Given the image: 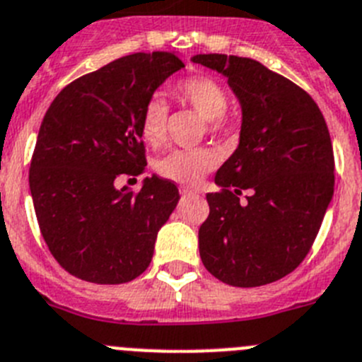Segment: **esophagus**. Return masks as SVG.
Listing matches in <instances>:
<instances>
[{
	"mask_svg": "<svg viewBox=\"0 0 362 362\" xmlns=\"http://www.w3.org/2000/svg\"><path fill=\"white\" fill-rule=\"evenodd\" d=\"M181 194H183V195H199V190H197V188L181 187Z\"/></svg>",
	"mask_w": 362,
	"mask_h": 362,
	"instance_id": "obj_1",
	"label": "esophagus"
}]
</instances>
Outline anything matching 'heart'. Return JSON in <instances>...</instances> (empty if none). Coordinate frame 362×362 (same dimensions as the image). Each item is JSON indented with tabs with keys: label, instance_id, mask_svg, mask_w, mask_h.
I'll list each match as a JSON object with an SVG mask.
<instances>
[{
	"label": "heart",
	"instance_id": "1",
	"mask_svg": "<svg viewBox=\"0 0 362 362\" xmlns=\"http://www.w3.org/2000/svg\"><path fill=\"white\" fill-rule=\"evenodd\" d=\"M185 104L206 118L211 132H221L233 124V116L228 112V93L221 82L206 75L185 78L174 88ZM168 107L163 98L152 97L144 105L140 115V134L148 145L159 147L167 138ZM217 165V156L208 148H183L172 151L156 165L159 175L181 185L199 183Z\"/></svg>",
	"mask_w": 362,
	"mask_h": 362
}]
</instances>
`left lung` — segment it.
<instances>
[{
  "mask_svg": "<svg viewBox=\"0 0 362 362\" xmlns=\"http://www.w3.org/2000/svg\"><path fill=\"white\" fill-rule=\"evenodd\" d=\"M192 61L222 73L242 107L238 147L215 175L221 192L206 194L201 260L233 287L271 284L303 262L332 201L327 122L309 93L258 61L222 53Z\"/></svg>",
  "mask_w": 362,
  "mask_h": 362,
  "instance_id": "left-lung-1",
  "label": "left lung"
}]
</instances>
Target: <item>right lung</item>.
Listing matches in <instances>:
<instances>
[{
    "mask_svg": "<svg viewBox=\"0 0 362 362\" xmlns=\"http://www.w3.org/2000/svg\"><path fill=\"white\" fill-rule=\"evenodd\" d=\"M181 68L170 52L125 55L66 86L46 111L30 194L49 253L73 276L125 284L151 264L177 187L158 175L140 192L118 190L115 181L144 172L141 109Z\"/></svg>",
    "mask_w": 362,
    "mask_h": 362,
    "instance_id": "obj_1",
    "label": "right lung"
}]
</instances>
